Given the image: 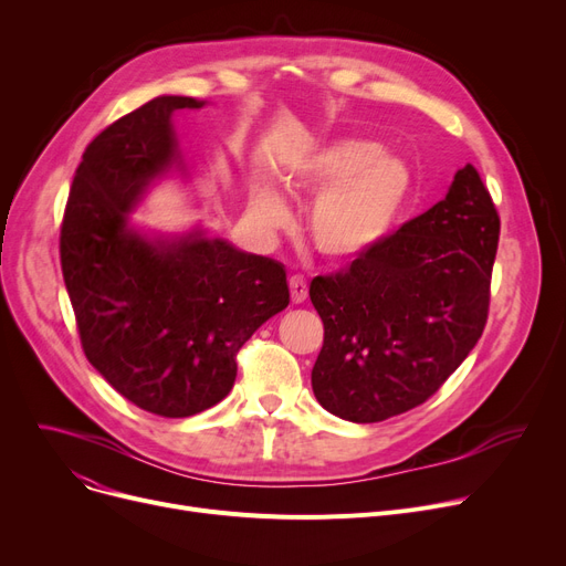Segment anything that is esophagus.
<instances>
[{
    "label": "esophagus",
    "mask_w": 566,
    "mask_h": 566,
    "mask_svg": "<svg viewBox=\"0 0 566 566\" xmlns=\"http://www.w3.org/2000/svg\"><path fill=\"white\" fill-rule=\"evenodd\" d=\"M289 289H291V301L295 305H301L307 301V280L303 275H291L289 277Z\"/></svg>",
    "instance_id": "esophagus-1"
}]
</instances>
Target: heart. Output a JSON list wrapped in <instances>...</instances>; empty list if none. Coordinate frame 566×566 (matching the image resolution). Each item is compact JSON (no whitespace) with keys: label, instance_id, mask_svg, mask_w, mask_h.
<instances>
[{"label":"heart","instance_id":"obj_1","mask_svg":"<svg viewBox=\"0 0 566 566\" xmlns=\"http://www.w3.org/2000/svg\"><path fill=\"white\" fill-rule=\"evenodd\" d=\"M284 186L295 199L314 197L307 233L314 248L331 259H350L376 248L401 216L412 190V171L395 154L365 139H335L314 146L293 165ZM256 216L268 227L289 218L277 192H261Z\"/></svg>","mask_w":566,"mask_h":566}]
</instances>
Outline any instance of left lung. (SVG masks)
<instances>
[{
    "label": "left lung",
    "mask_w": 566,
    "mask_h": 566,
    "mask_svg": "<svg viewBox=\"0 0 566 566\" xmlns=\"http://www.w3.org/2000/svg\"><path fill=\"white\" fill-rule=\"evenodd\" d=\"M500 216L480 171L465 165L427 213L348 268L318 275L310 298L323 321L312 369L318 403L348 422H382L440 390L484 333Z\"/></svg>",
    "instance_id": "left-lung-1"
}]
</instances>
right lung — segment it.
Instances as JSON below:
<instances>
[{
    "mask_svg": "<svg viewBox=\"0 0 566 566\" xmlns=\"http://www.w3.org/2000/svg\"><path fill=\"white\" fill-rule=\"evenodd\" d=\"M201 105L160 96L96 135L59 235L86 360L118 395L160 418H190L222 401L238 350L289 305L286 271L273 259L201 231L169 243L128 227L144 188L178 160L171 112Z\"/></svg>",
    "mask_w": 566,
    "mask_h": 566,
    "instance_id": "right-lung-1",
    "label": "right lung"
}]
</instances>
